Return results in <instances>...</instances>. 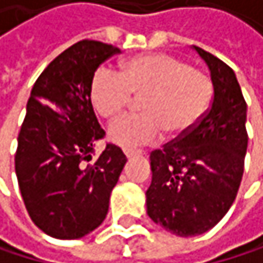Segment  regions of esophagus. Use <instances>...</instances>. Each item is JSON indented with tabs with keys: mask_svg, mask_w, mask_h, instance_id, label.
I'll use <instances>...</instances> for the list:
<instances>
[{
	"mask_svg": "<svg viewBox=\"0 0 263 263\" xmlns=\"http://www.w3.org/2000/svg\"><path fill=\"white\" fill-rule=\"evenodd\" d=\"M123 154H125L126 157H134V155L141 154V151H138V149H123Z\"/></svg>",
	"mask_w": 263,
	"mask_h": 263,
	"instance_id": "34e87169",
	"label": "esophagus"
}]
</instances>
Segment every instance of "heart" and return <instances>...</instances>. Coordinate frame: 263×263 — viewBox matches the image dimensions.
<instances>
[{"mask_svg":"<svg viewBox=\"0 0 263 263\" xmlns=\"http://www.w3.org/2000/svg\"><path fill=\"white\" fill-rule=\"evenodd\" d=\"M91 103L103 119L122 114L134 97H141L140 114H128L109 126V138L123 147L157 141L163 131L184 137L207 114L213 99L209 74L190 68L166 53L138 54L123 62L120 73L100 65L91 79Z\"/></svg>","mask_w":263,"mask_h":263,"instance_id":"heart-1","label":"heart"}]
</instances>
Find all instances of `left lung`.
<instances>
[{"label": "left lung", "mask_w": 263, "mask_h": 263, "mask_svg": "<svg viewBox=\"0 0 263 263\" xmlns=\"http://www.w3.org/2000/svg\"><path fill=\"white\" fill-rule=\"evenodd\" d=\"M195 50L210 68L212 106L190 134L151 152L152 183L146 190L149 218L183 237L205 233L229 212L248 144L247 102L235 71L212 53Z\"/></svg>", "instance_id": "obj_1"}]
</instances>
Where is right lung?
<instances>
[{
	"label": "right lung",
	"mask_w": 263,
	"mask_h": 263,
	"mask_svg": "<svg viewBox=\"0 0 263 263\" xmlns=\"http://www.w3.org/2000/svg\"><path fill=\"white\" fill-rule=\"evenodd\" d=\"M117 53L111 44L82 39L48 64L28 97L15 171L31 221L50 236L78 239L106 218L126 157L106 143L86 166L96 141L105 137L89 86L99 65Z\"/></svg>",
	"instance_id": "1"
}]
</instances>
